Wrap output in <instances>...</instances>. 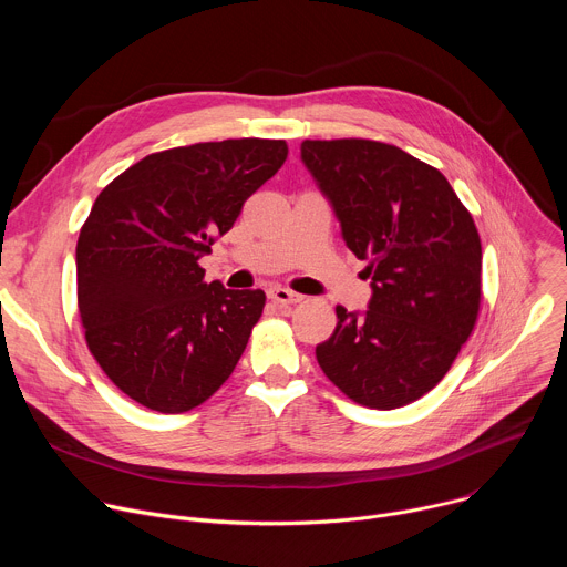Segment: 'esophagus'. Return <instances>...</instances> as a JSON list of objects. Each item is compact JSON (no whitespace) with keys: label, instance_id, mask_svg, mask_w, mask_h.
Masks as SVG:
<instances>
[{"label":"esophagus","instance_id":"1","mask_svg":"<svg viewBox=\"0 0 567 567\" xmlns=\"http://www.w3.org/2000/svg\"><path fill=\"white\" fill-rule=\"evenodd\" d=\"M269 298H271L276 305H280V307H289V305H296V302L302 300L300 293H293V291H289V289H285V287H271V289H269Z\"/></svg>","mask_w":567,"mask_h":567}]
</instances>
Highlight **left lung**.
Masks as SVG:
<instances>
[{
    "label": "left lung",
    "mask_w": 567,
    "mask_h": 567,
    "mask_svg": "<svg viewBox=\"0 0 567 567\" xmlns=\"http://www.w3.org/2000/svg\"><path fill=\"white\" fill-rule=\"evenodd\" d=\"M300 161L365 260L368 309L337 305L316 346L328 379L361 406L392 411L435 388L480 309V235L446 177L401 147L302 141Z\"/></svg>",
    "instance_id": "1"
}]
</instances>
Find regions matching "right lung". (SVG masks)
<instances>
[{"label": "right lung", "mask_w": 567, "mask_h": 567, "mask_svg": "<svg viewBox=\"0 0 567 567\" xmlns=\"http://www.w3.org/2000/svg\"><path fill=\"white\" fill-rule=\"evenodd\" d=\"M285 158V141L195 143L99 195L75 247L78 311L94 359L141 406L186 413L235 370L265 291L204 282L199 258Z\"/></svg>", "instance_id": "1"}]
</instances>
